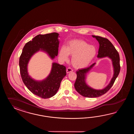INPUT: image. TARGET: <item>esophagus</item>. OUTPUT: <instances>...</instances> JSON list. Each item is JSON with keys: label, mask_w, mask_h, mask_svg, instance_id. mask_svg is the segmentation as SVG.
<instances>
[{"label": "esophagus", "mask_w": 134, "mask_h": 134, "mask_svg": "<svg viewBox=\"0 0 134 134\" xmlns=\"http://www.w3.org/2000/svg\"><path fill=\"white\" fill-rule=\"evenodd\" d=\"M73 71V69L70 68H68L66 69V73H70L71 72Z\"/></svg>", "instance_id": "obj_1"}]
</instances>
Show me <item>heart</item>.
<instances>
[{
	"label": "heart",
	"mask_w": 134,
	"mask_h": 134,
	"mask_svg": "<svg viewBox=\"0 0 134 134\" xmlns=\"http://www.w3.org/2000/svg\"><path fill=\"white\" fill-rule=\"evenodd\" d=\"M97 53L94 46L90 45L80 39H74L68 42L66 47L60 48L58 57L60 60L66 61L68 55L72 56V63L75 68H82L87 67L93 59Z\"/></svg>",
	"instance_id": "heart-1"
}]
</instances>
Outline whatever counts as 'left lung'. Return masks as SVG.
Masks as SVG:
<instances>
[{
    "label": "left lung",
    "instance_id": "8db88e82",
    "mask_svg": "<svg viewBox=\"0 0 134 134\" xmlns=\"http://www.w3.org/2000/svg\"><path fill=\"white\" fill-rule=\"evenodd\" d=\"M92 37L97 39L100 44L97 57L100 58L108 57L111 59L114 66V74L110 82L105 88L97 90L90 87L85 82L86 74L92 68L95 63L87 68L79 69L77 71V79L74 84L75 88L80 95L88 98L100 97L106 93L111 88L120 71L119 54L111 42L105 38L95 35H92Z\"/></svg>",
    "mask_w": 134,
    "mask_h": 134
}]
</instances>
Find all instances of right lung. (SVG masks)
<instances>
[{
	"mask_svg": "<svg viewBox=\"0 0 134 134\" xmlns=\"http://www.w3.org/2000/svg\"><path fill=\"white\" fill-rule=\"evenodd\" d=\"M58 35L57 32L38 35L26 43L20 57L19 66L23 82L33 94L43 99L51 98L57 93L62 80L66 75V66L53 63L51 71L47 77L38 81L29 75L27 65L32 55L40 49L46 52L52 59L57 56L59 43Z\"/></svg>",
	"mask_w": 134,
	"mask_h": 134,
	"instance_id": "1",
	"label": "right lung"
}]
</instances>
